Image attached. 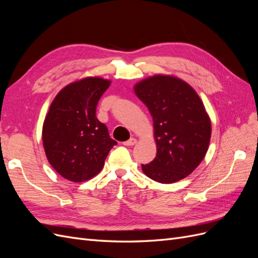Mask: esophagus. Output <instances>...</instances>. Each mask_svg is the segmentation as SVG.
<instances>
[{"label":"esophagus","mask_w":258,"mask_h":258,"mask_svg":"<svg viewBox=\"0 0 258 258\" xmlns=\"http://www.w3.org/2000/svg\"><path fill=\"white\" fill-rule=\"evenodd\" d=\"M135 144H137V139H135V138H131L128 140V141L123 142V145H126V146H134Z\"/></svg>","instance_id":"34e87169"}]
</instances>
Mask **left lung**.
<instances>
[{
	"mask_svg": "<svg viewBox=\"0 0 258 258\" xmlns=\"http://www.w3.org/2000/svg\"><path fill=\"white\" fill-rule=\"evenodd\" d=\"M137 97L154 121L157 154L143 172L156 182L171 184L189 175L208 152L211 120L191 86L170 75H155L135 86Z\"/></svg>",
	"mask_w": 258,
	"mask_h": 258,
	"instance_id": "left-lung-1",
	"label": "left lung"
}]
</instances>
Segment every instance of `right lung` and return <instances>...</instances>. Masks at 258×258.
Wrapping results in <instances>:
<instances>
[{"label":"right lung","instance_id":"obj_1","mask_svg":"<svg viewBox=\"0 0 258 258\" xmlns=\"http://www.w3.org/2000/svg\"><path fill=\"white\" fill-rule=\"evenodd\" d=\"M111 85L101 77L69 84L50 104L43 124V145L51 167L69 181L85 182L104 166L117 144L96 116L100 98Z\"/></svg>","mask_w":258,"mask_h":258}]
</instances>
